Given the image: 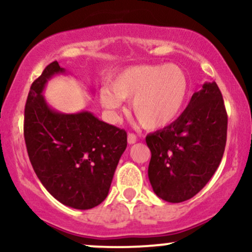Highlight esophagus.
<instances>
[{"instance_id": "34e87169", "label": "esophagus", "mask_w": 252, "mask_h": 252, "mask_svg": "<svg viewBox=\"0 0 252 252\" xmlns=\"http://www.w3.org/2000/svg\"><path fill=\"white\" fill-rule=\"evenodd\" d=\"M136 141H137V137H136L135 134H132V132L128 134V143L129 144H134Z\"/></svg>"}]
</instances>
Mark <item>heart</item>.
Returning <instances> with one entry per match:
<instances>
[{
    "mask_svg": "<svg viewBox=\"0 0 252 252\" xmlns=\"http://www.w3.org/2000/svg\"><path fill=\"white\" fill-rule=\"evenodd\" d=\"M111 92H99L102 105L110 111L131 99V114L146 129L162 128L180 115L189 96V79L176 65H143L126 68L111 80Z\"/></svg>",
    "mask_w": 252,
    "mask_h": 252,
    "instance_id": "1",
    "label": "heart"
}]
</instances>
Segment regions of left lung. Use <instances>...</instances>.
Wrapping results in <instances>:
<instances>
[{"instance_id":"left-lung-1","label":"left lung","mask_w":252,"mask_h":252,"mask_svg":"<svg viewBox=\"0 0 252 252\" xmlns=\"http://www.w3.org/2000/svg\"><path fill=\"white\" fill-rule=\"evenodd\" d=\"M227 114L216 82L194 92L185 111L166 128L149 134L148 178L158 198L182 202L210 181L226 144Z\"/></svg>"}]
</instances>
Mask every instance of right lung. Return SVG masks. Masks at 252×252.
I'll return each mask as SVG.
<instances>
[{"mask_svg":"<svg viewBox=\"0 0 252 252\" xmlns=\"http://www.w3.org/2000/svg\"><path fill=\"white\" fill-rule=\"evenodd\" d=\"M65 73L58 62L32 84L25 108L24 134L34 172L58 201L77 210L97 206L108 196L126 148V130L89 111L63 114L42 96L46 84Z\"/></svg>","mask_w":252,"mask_h":252,"instance_id":"obj_1","label":"right lung"}]
</instances>
